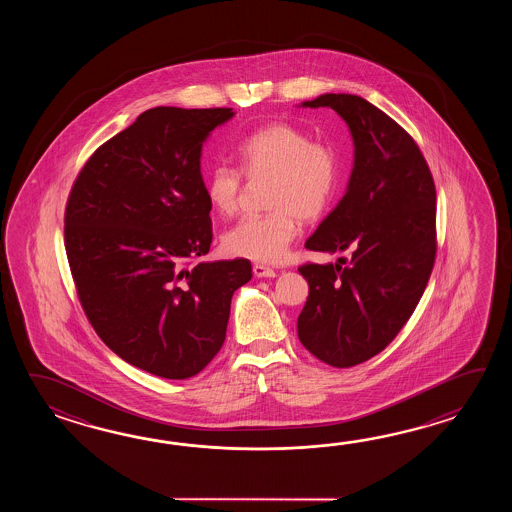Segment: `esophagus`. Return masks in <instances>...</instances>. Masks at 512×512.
Listing matches in <instances>:
<instances>
[{
	"label": "esophagus",
	"mask_w": 512,
	"mask_h": 512,
	"mask_svg": "<svg viewBox=\"0 0 512 512\" xmlns=\"http://www.w3.org/2000/svg\"><path fill=\"white\" fill-rule=\"evenodd\" d=\"M252 271H254V276L256 278H274L276 276V271L271 269V267H265V265H260V263H256L254 267H252Z\"/></svg>",
	"instance_id": "esophagus-1"
}]
</instances>
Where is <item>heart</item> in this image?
Instances as JSON below:
<instances>
[{"label": "heart", "instance_id": "b5f03b06", "mask_svg": "<svg viewBox=\"0 0 512 512\" xmlns=\"http://www.w3.org/2000/svg\"><path fill=\"white\" fill-rule=\"evenodd\" d=\"M240 170L214 164L205 177L208 203L223 218L240 207L243 175L267 177L265 214L247 216L223 236L230 256L276 263L298 236L300 222L322 216L337 192L340 161L329 144L311 141L307 131L287 122H272L245 137L238 146Z\"/></svg>", "mask_w": 512, "mask_h": 512}]
</instances>
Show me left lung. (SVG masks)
Returning a JSON list of instances; mask_svg holds the SVG:
<instances>
[{"instance_id": "8db88e82", "label": "left lung", "mask_w": 512, "mask_h": 512, "mask_svg": "<svg viewBox=\"0 0 512 512\" xmlns=\"http://www.w3.org/2000/svg\"><path fill=\"white\" fill-rule=\"evenodd\" d=\"M304 106L346 120L355 164L346 196L305 241L351 258L298 267L309 283L298 338L316 359L351 368L397 337L425 293L437 252L434 177L412 135L368 100L326 93Z\"/></svg>"}]
</instances>
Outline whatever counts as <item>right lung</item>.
Returning a JSON list of instances; mask_svg holds the SVG:
<instances>
[{"label":"right lung","instance_id":"add662e5","mask_svg":"<svg viewBox=\"0 0 512 512\" xmlns=\"http://www.w3.org/2000/svg\"><path fill=\"white\" fill-rule=\"evenodd\" d=\"M232 108L148 109L87 159L64 216L67 261L98 337L163 379L194 377L218 355L245 258L199 261L212 219L201 177L208 133Z\"/></svg>","mask_w":512,"mask_h":512}]
</instances>
